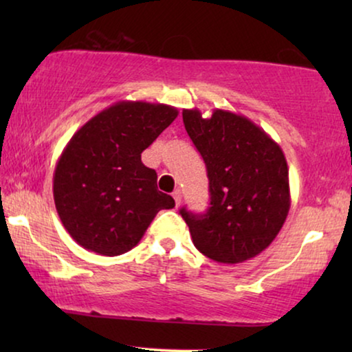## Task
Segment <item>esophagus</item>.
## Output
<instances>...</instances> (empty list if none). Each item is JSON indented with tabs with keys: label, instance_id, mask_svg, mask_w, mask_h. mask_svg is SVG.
<instances>
[{
	"label": "esophagus",
	"instance_id": "34e87169",
	"mask_svg": "<svg viewBox=\"0 0 352 352\" xmlns=\"http://www.w3.org/2000/svg\"><path fill=\"white\" fill-rule=\"evenodd\" d=\"M173 199H175L176 206H179V205H181V192H179V190L173 192Z\"/></svg>",
	"mask_w": 352,
	"mask_h": 352
}]
</instances>
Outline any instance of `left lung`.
Wrapping results in <instances>:
<instances>
[{
    "instance_id": "left-lung-1",
    "label": "left lung",
    "mask_w": 352,
    "mask_h": 352,
    "mask_svg": "<svg viewBox=\"0 0 352 352\" xmlns=\"http://www.w3.org/2000/svg\"><path fill=\"white\" fill-rule=\"evenodd\" d=\"M182 122L210 179L208 211L181 210L195 248L224 264L258 256L280 232L290 210L283 151L252 120L229 110L214 109L204 118L200 110L184 109Z\"/></svg>"
}]
</instances>
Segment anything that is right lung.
Here are the masks:
<instances>
[{
	"label": "right lung",
	"mask_w": 352,
	"mask_h": 352,
	"mask_svg": "<svg viewBox=\"0 0 352 352\" xmlns=\"http://www.w3.org/2000/svg\"><path fill=\"white\" fill-rule=\"evenodd\" d=\"M166 104L120 100L88 120L56 163L52 194L67 232L81 247L118 256L141 242L160 210L175 206L157 189L141 153L175 122Z\"/></svg>",
	"instance_id": "right-lung-1"
}]
</instances>
